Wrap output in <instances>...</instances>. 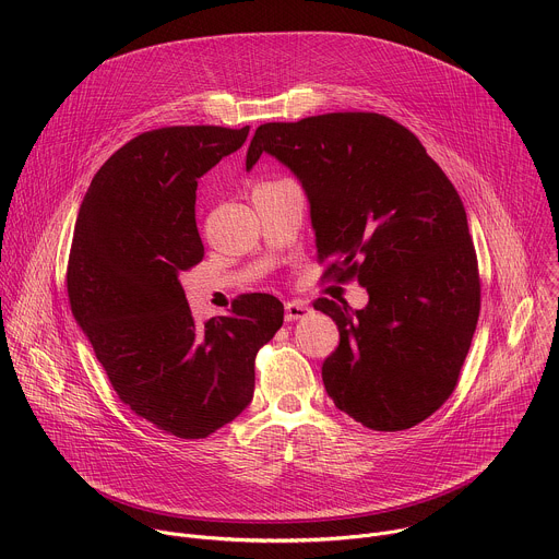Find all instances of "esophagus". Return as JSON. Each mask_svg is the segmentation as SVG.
<instances>
[{
	"instance_id": "obj_1",
	"label": "esophagus",
	"mask_w": 559,
	"mask_h": 559,
	"mask_svg": "<svg viewBox=\"0 0 559 559\" xmlns=\"http://www.w3.org/2000/svg\"><path fill=\"white\" fill-rule=\"evenodd\" d=\"M309 305L302 302V300H292L285 305V321L287 323H294V321H300V318H305L309 313Z\"/></svg>"
}]
</instances>
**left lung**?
<instances>
[{
  "instance_id": "1",
  "label": "left lung",
  "mask_w": 559,
  "mask_h": 559,
  "mask_svg": "<svg viewBox=\"0 0 559 559\" xmlns=\"http://www.w3.org/2000/svg\"><path fill=\"white\" fill-rule=\"evenodd\" d=\"M274 156L309 201L318 261L356 278L362 309L318 298L341 343L323 365L334 405L373 431H403L453 393L480 313L464 205L405 126L332 112L257 128L246 170Z\"/></svg>"
}]
</instances>
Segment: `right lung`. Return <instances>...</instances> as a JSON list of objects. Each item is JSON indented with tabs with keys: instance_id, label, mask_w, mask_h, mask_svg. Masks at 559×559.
<instances>
[{
	"instance_id": "obj_1",
	"label": "right lung",
	"mask_w": 559,
	"mask_h": 559,
	"mask_svg": "<svg viewBox=\"0 0 559 559\" xmlns=\"http://www.w3.org/2000/svg\"><path fill=\"white\" fill-rule=\"evenodd\" d=\"M250 126H175L134 136L95 175L79 207L68 298L112 389L136 416L197 440L241 416L257 352L283 325V302L248 294L197 325L181 272L203 259L197 183Z\"/></svg>"
}]
</instances>
